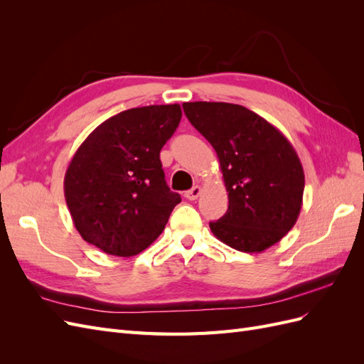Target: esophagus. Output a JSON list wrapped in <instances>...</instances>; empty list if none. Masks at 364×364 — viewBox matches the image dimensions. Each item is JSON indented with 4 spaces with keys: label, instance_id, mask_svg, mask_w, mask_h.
<instances>
[{
    "label": "esophagus",
    "instance_id": "obj_1",
    "mask_svg": "<svg viewBox=\"0 0 364 364\" xmlns=\"http://www.w3.org/2000/svg\"><path fill=\"white\" fill-rule=\"evenodd\" d=\"M200 191H202V190H200V186H199V185H196V186H193L191 190H188V191L185 193V197H186V199H188V200H196L197 197L200 196Z\"/></svg>",
    "mask_w": 364,
    "mask_h": 364
}]
</instances>
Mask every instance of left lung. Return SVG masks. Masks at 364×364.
I'll list each match as a JSON object with an SVG mask.
<instances>
[{"mask_svg": "<svg viewBox=\"0 0 364 364\" xmlns=\"http://www.w3.org/2000/svg\"><path fill=\"white\" fill-rule=\"evenodd\" d=\"M190 123L217 153L228 191L226 214L213 234L240 252H262L294 226L305 176L281 132L247 107L222 102L183 103Z\"/></svg>", "mask_w": 364, "mask_h": 364, "instance_id": "8db88e82", "label": "left lung"}]
</instances>
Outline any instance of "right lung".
Wrapping results in <instances>:
<instances>
[{
  "instance_id": "right-lung-1",
  "label": "right lung",
  "mask_w": 364,
  "mask_h": 364,
  "mask_svg": "<svg viewBox=\"0 0 364 364\" xmlns=\"http://www.w3.org/2000/svg\"><path fill=\"white\" fill-rule=\"evenodd\" d=\"M181 118L179 105L134 107L82 142L63 188L85 241L107 255L134 257L161 235L181 196L165 182L159 153Z\"/></svg>"
}]
</instances>
